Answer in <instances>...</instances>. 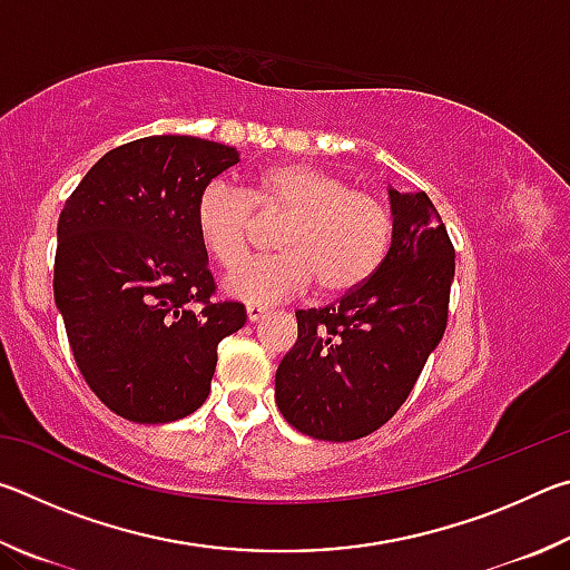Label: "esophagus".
<instances>
[{
	"label": "esophagus",
	"instance_id": "esophagus-1",
	"mask_svg": "<svg viewBox=\"0 0 570 570\" xmlns=\"http://www.w3.org/2000/svg\"><path fill=\"white\" fill-rule=\"evenodd\" d=\"M266 314H268V312H266L264 306H246V316H248V322H250V324L262 322Z\"/></svg>",
	"mask_w": 570,
	"mask_h": 570
}]
</instances>
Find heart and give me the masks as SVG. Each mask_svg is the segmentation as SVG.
<instances>
[{"instance_id":"b5f03b06","label":"heart","mask_w":570,"mask_h":570,"mask_svg":"<svg viewBox=\"0 0 570 570\" xmlns=\"http://www.w3.org/2000/svg\"><path fill=\"white\" fill-rule=\"evenodd\" d=\"M286 215L276 257L230 272L224 294L268 306L316 282L322 296H344L380 272L392 246V216L370 193L312 163H278L250 178L246 193L214 180L198 193L193 224L206 254L220 268L245 255L253 210Z\"/></svg>"}]
</instances>
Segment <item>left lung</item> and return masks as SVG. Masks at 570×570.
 <instances>
[{
	"label": "left lung",
	"mask_w": 570,
	"mask_h": 570,
	"mask_svg": "<svg viewBox=\"0 0 570 570\" xmlns=\"http://www.w3.org/2000/svg\"><path fill=\"white\" fill-rule=\"evenodd\" d=\"M392 246L370 282L296 312L298 340L276 370V404L314 440L380 430L407 400L448 326L455 248L428 193L390 186Z\"/></svg>",
	"instance_id": "8db88e82"
}]
</instances>
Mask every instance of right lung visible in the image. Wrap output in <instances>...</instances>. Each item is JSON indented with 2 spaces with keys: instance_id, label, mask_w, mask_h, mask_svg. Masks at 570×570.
<instances>
[{
  "instance_id": "right-lung-1",
  "label": "right lung",
  "mask_w": 570,
  "mask_h": 570,
  "mask_svg": "<svg viewBox=\"0 0 570 570\" xmlns=\"http://www.w3.org/2000/svg\"><path fill=\"white\" fill-rule=\"evenodd\" d=\"M240 160L190 135H150L95 163L57 224L55 304L90 390L140 424L196 412L216 346L246 324L214 304L208 254L193 224L198 193Z\"/></svg>"
}]
</instances>
